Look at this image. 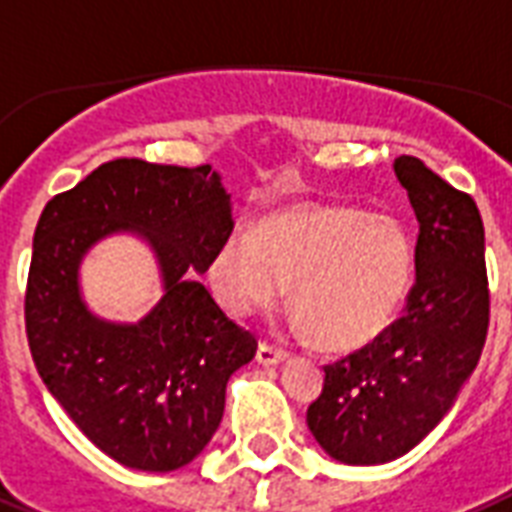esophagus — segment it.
Returning <instances> with one entry per match:
<instances>
[{"label": "esophagus", "mask_w": 512, "mask_h": 512, "mask_svg": "<svg viewBox=\"0 0 512 512\" xmlns=\"http://www.w3.org/2000/svg\"><path fill=\"white\" fill-rule=\"evenodd\" d=\"M285 358H288V352L275 347V344L261 342L259 350H256V360H259L261 366H277V363H283Z\"/></svg>", "instance_id": "34e87169"}]
</instances>
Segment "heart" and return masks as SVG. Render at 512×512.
<instances>
[{"label": "heart", "mask_w": 512, "mask_h": 512, "mask_svg": "<svg viewBox=\"0 0 512 512\" xmlns=\"http://www.w3.org/2000/svg\"><path fill=\"white\" fill-rule=\"evenodd\" d=\"M211 285L235 315L277 307L312 344L350 352L374 344L403 315L417 285V240L406 221L352 205H296L256 232L232 227L211 259Z\"/></svg>", "instance_id": "heart-1"}]
</instances>
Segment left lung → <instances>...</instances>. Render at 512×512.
I'll return each mask as SVG.
<instances>
[{
	"instance_id": "1",
	"label": "left lung",
	"mask_w": 512,
	"mask_h": 512,
	"mask_svg": "<svg viewBox=\"0 0 512 512\" xmlns=\"http://www.w3.org/2000/svg\"><path fill=\"white\" fill-rule=\"evenodd\" d=\"M417 213V285L403 318L326 366L307 425L344 465H384L433 433L478 366L489 331L483 221L473 197L417 157L392 162Z\"/></svg>"
}]
</instances>
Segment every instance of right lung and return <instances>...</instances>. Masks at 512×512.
Masks as SVG:
<instances>
[{
  "label": "right lung",
  "instance_id": "add662e5",
  "mask_svg": "<svg viewBox=\"0 0 512 512\" xmlns=\"http://www.w3.org/2000/svg\"><path fill=\"white\" fill-rule=\"evenodd\" d=\"M232 227L211 165L144 160L104 162L39 216L26 288L31 358L71 422L120 465H189L219 430L229 376L256 355V336L197 280ZM120 231L141 236L161 267L163 299L138 324L98 319L78 288L86 251Z\"/></svg>",
  "mask_w": 512,
  "mask_h": 512
}]
</instances>
